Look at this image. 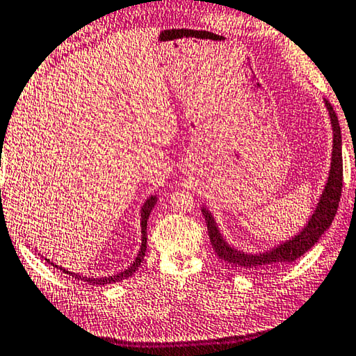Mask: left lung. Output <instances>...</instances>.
<instances>
[{
  "label": "left lung",
  "instance_id": "obj_1",
  "mask_svg": "<svg viewBox=\"0 0 356 356\" xmlns=\"http://www.w3.org/2000/svg\"><path fill=\"white\" fill-rule=\"evenodd\" d=\"M327 113H330L331 127H332V154H331V168L330 177L325 184L323 193L316 204V209L309 218V222L305 224L302 231L293 238L286 240L285 243L277 245L272 250H267L264 253H245L242 250H237L229 245L222 238L220 229L216 226L215 218L211 213L202 207V213L205 216L207 229H209L210 242L213 250L220 256L222 261L229 262L231 266L240 267V269L247 270H261V269H272V267L280 264H289V262L296 261L304 253L314 247L318 242L321 235L330 229L332 220H334L339 200H341L342 193V135L341 127H339L337 116L332 109L331 103L325 100Z\"/></svg>",
  "mask_w": 356,
  "mask_h": 356
}]
</instances>
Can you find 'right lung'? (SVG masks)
I'll return each mask as SVG.
<instances>
[{
	"label": "right lung",
	"mask_w": 356,
	"mask_h": 356,
	"mask_svg": "<svg viewBox=\"0 0 356 356\" xmlns=\"http://www.w3.org/2000/svg\"><path fill=\"white\" fill-rule=\"evenodd\" d=\"M156 202H157V197H156V195H151L149 199H147V200L145 202L143 207H141V222H140V224H141V247H140L138 254H136L135 261H134L132 264H130V267H127V269H125V270L119 272V273H114V275H109V277L94 278V277H83V275H79V273H74V272H70V270H67V269H62V267H58L57 264H54V262H51L49 259H46V261L49 262V264H52L54 267H58V269H62L65 273H68V275L78 278V280H83V282L90 283V285H103V286H105V285H109V283H116V282H121V280H125V278L132 277L134 273H135V270L140 267L141 261L145 259V253H146V235H147V234H146L147 218H149V213L152 211V209H154Z\"/></svg>",
	"instance_id": "right-lung-1"
}]
</instances>
